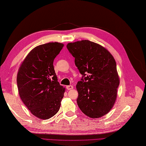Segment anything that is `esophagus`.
<instances>
[{
	"label": "esophagus",
	"instance_id": "34e87169",
	"mask_svg": "<svg viewBox=\"0 0 146 146\" xmlns=\"http://www.w3.org/2000/svg\"><path fill=\"white\" fill-rule=\"evenodd\" d=\"M66 88H67L68 90H71L74 88V86L72 85H68L66 86Z\"/></svg>",
	"mask_w": 146,
	"mask_h": 146
}]
</instances>
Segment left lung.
I'll list each match as a JSON object with an SVG mask.
<instances>
[{"instance_id":"obj_1","label":"left lung","mask_w":146,"mask_h":146,"mask_svg":"<svg viewBox=\"0 0 146 146\" xmlns=\"http://www.w3.org/2000/svg\"><path fill=\"white\" fill-rule=\"evenodd\" d=\"M66 47L84 77L76 86L78 107L91 118L104 116L115 103L120 83L115 60L107 48L89 40L69 42Z\"/></svg>"}]
</instances>
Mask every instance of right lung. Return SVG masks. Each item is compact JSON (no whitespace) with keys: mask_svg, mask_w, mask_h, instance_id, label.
Instances as JSON below:
<instances>
[{"mask_svg":"<svg viewBox=\"0 0 146 146\" xmlns=\"http://www.w3.org/2000/svg\"><path fill=\"white\" fill-rule=\"evenodd\" d=\"M64 46L48 42L33 48L21 63L17 74L19 96L33 115L48 119L59 111L65 88L60 85L54 60Z\"/></svg>","mask_w":146,"mask_h":146,"instance_id":"right-lung-1","label":"right lung"}]
</instances>
